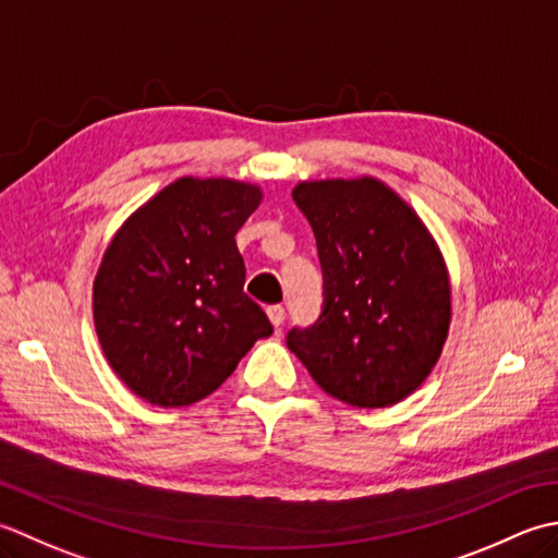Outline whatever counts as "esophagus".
I'll list each match as a JSON object with an SVG mask.
<instances>
[{
    "label": "esophagus",
    "instance_id": "1",
    "mask_svg": "<svg viewBox=\"0 0 558 558\" xmlns=\"http://www.w3.org/2000/svg\"><path fill=\"white\" fill-rule=\"evenodd\" d=\"M267 317H269V323L279 329L283 325V320H287V311H283V305H269Z\"/></svg>",
    "mask_w": 558,
    "mask_h": 558
}]
</instances>
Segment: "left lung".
<instances>
[{
	"mask_svg": "<svg viewBox=\"0 0 558 558\" xmlns=\"http://www.w3.org/2000/svg\"><path fill=\"white\" fill-rule=\"evenodd\" d=\"M293 202L313 226L325 279L317 323L287 344L351 407L402 402L440 359L450 327L446 259L416 211L375 178L305 180Z\"/></svg>",
	"mask_w": 558,
	"mask_h": 558,
	"instance_id": "1",
	"label": "left lung"
}]
</instances>
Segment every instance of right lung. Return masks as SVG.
Segmentation results:
<instances>
[{
  "instance_id": "add662e5",
  "label": "right lung",
  "mask_w": 558,
  "mask_h": 558,
  "mask_svg": "<svg viewBox=\"0 0 558 558\" xmlns=\"http://www.w3.org/2000/svg\"><path fill=\"white\" fill-rule=\"evenodd\" d=\"M263 190L178 178L112 238L94 281V323L110 368L156 407L211 395L275 327L243 291L235 233Z\"/></svg>"
}]
</instances>
